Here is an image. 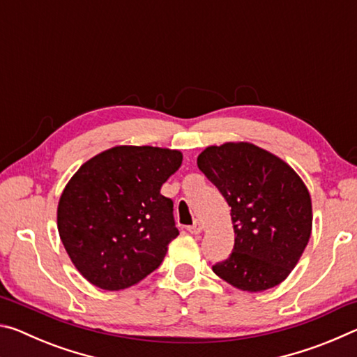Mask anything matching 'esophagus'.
Wrapping results in <instances>:
<instances>
[{"mask_svg": "<svg viewBox=\"0 0 357 357\" xmlns=\"http://www.w3.org/2000/svg\"><path fill=\"white\" fill-rule=\"evenodd\" d=\"M202 229H203V227L198 222L193 223V225H190V227H187V231L192 233V234H200Z\"/></svg>", "mask_w": 357, "mask_h": 357, "instance_id": "1", "label": "esophagus"}]
</instances>
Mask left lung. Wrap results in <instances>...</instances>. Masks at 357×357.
<instances>
[{"instance_id":"8db88e82","label":"left lung","mask_w":357,"mask_h":357,"mask_svg":"<svg viewBox=\"0 0 357 357\" xmlns=\"http://www.w3.org/2000/svg\"><path fill=\"white\" fill-rule=\"evenodd\" d=\"M197 164L231 208L234 247L213 266L214 273L249 293L279 285L312 233L305 184L282 159L252 143L209 146Z\"/></svg>"}]
</instances>
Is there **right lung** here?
Listing matches in <instances>:
<instances>
[{"label": "right lung", "mask_w": 357, "mask_h": 357, "mask_svg": "<svg viewBox=\"0 0 357 357\" xmlns=\"http://www.w3.org/2000/svg\"><path fill=\"white\" fill-rule=\"evenodd\" d=\"M183 164L176 149L114 146L78 168L58 203L64 249L89 283L135 285L164 261L178 236L173 202L160 187Z\"/></svg>", "instance_id": "1"}]
</instances>
